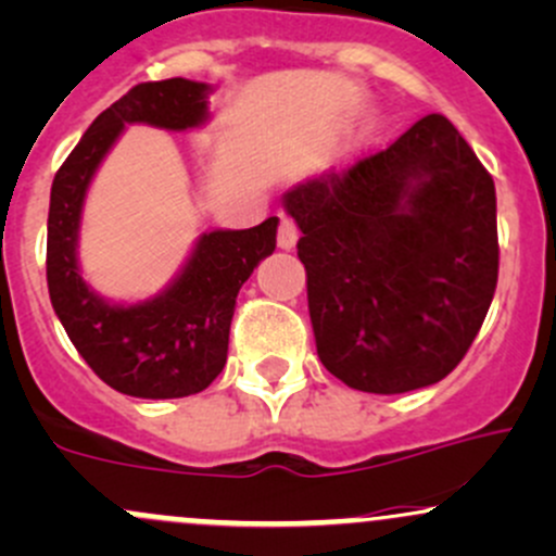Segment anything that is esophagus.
<instances>
[{"instance_id": "34e87169", "label": "esophagus", "mask_w": 556, "mask_h": 556, "mask_svg": "<svg viewBox=\"0 0 556 556\" xmlns=\"http://www.w3.org/2000/svg\"><path fill=\"white\" fill-rule=\"evenodd\" d=\"M298 237H301V231H298V224L292 222L290 216H282V224H279V235H277V245L282 250H292V248H295Z\"/></svg>"}]
</instances>
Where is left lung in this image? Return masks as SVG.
<instances>
[{"instance_id": "8db88e82", "label": "left lung", "mask_w": 556, "mask_h": 556, "mask_svg": "<svg viewBox=\"0 0 556 556\" xmlns=\"http://www.w3.org/2000/svg\"><path fill=\"white\" fill-rule=\"evenodd\" d=\"M303 237L321 364L348 388L443 380L483 327L498 279L496 187L448 118L285 194Z\"/></svg>"}]
</instances>
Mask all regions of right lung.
<instances>
[{
  "mask_svg": "<svg viewBox=\"0 0 556 556\" xmlns=\"http://www.w3.org/2000/svg\"><path fill=\"white\" fill-rule=\"evenodd\" d=\"M208 84L189 78L137 84L97 115L52 181L47 218L52 308L94 375L134 399H185L222 375L237 292L277 248V216L253 229L203 231L174 282L131 306L110 303L84 282L78 229L102 157L126 124L198 129L208 121Z\"/></svg>",
  "mask_w": 556,
  "mask_h": 556,
  "instance_id": "1",
  "label": "right lung"
}]
</instances>
